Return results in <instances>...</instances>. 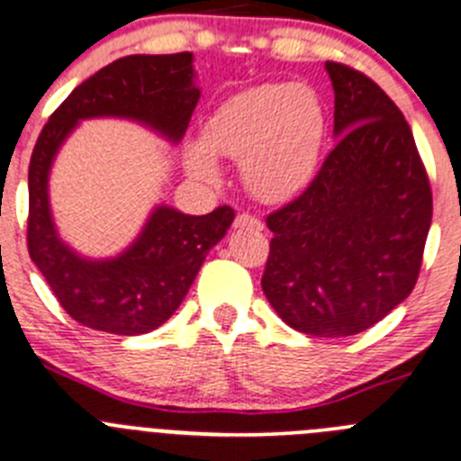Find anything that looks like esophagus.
Returning a JSON list of instances; mask_svg holds the SVG:
<instances>
[{
	"label": "esophagus",
	"instance_id": "obj_1",
	"mask_svg": "<svg viewBox=\"0 0 461 461\" xmlns=\"http://www.w3.org/2000/svg\"><path fill=\"white\" fill-rule=\"evenodd\" d=\"M244 226L262 228V223H260V219L256 217V214L242 212V214H238V217H235V228H244Z\"/></svg>",
	"mask_w": 461,
	"mask_h": 461
}]
</instances>
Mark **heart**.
Here are the masks:
<instances>
[{"mask_svg": "<svg viewBox=\"0 0 461 461\" xmlns=\"http://www.w3.org/2000/svg\"><path fill=\"white\" fill-rule=\"evenodd\" d=\"M326 108L303 83H262L238 92L203 124V144L187 149V169L214 181V156L240 160L247 190L262 203H287L303 194L321 169Z\"/></svg>", "mask_w": 461, "mask_h": 461, "instance_id": "b5f03b06", "label": "heart"}]
</instances>
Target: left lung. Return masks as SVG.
<instances>
[{
    "instance_id": "1",
    "label": "left lung",
    "mask_w": 461,
    "mask_h": 461,
    "mask_svg": "<svg viewBox=\"0 0 461 461\" xmlns=\"http://www.w3.org/2000/svg\"><path fill=\"white\" fill-rule=\"evenodd\" d=\"M326 72L337 144L312 185L267 217L262 292L294 330L348 337L414 289L432 192L410 124L383 87L332 60Z\"/></svg>"
}]
</instances>
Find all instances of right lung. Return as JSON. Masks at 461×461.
<instances>
[{"label":"right lung","instance_id":"right-lung-1","mask_svg":"<svg viewBox=\"0 0 461 461\" xmlns=\"http://www.w3.org/2000/svg\"><path fill=\"white\" fill-rule=\"evenodd\" d=\"M190 51L124 56L106 65L50 117L29 165L26 244L59 303L74 321L113 335H144L167 321L185 299L210 249L226 235L235 212L183 214L158 205L142 233L115 258L90 260L59 238L50 208V172L60 144L81 120L122 117L181 142L201 90Z\"/></svg>","mask_w":461,"mask_h":461}]
</instances>
